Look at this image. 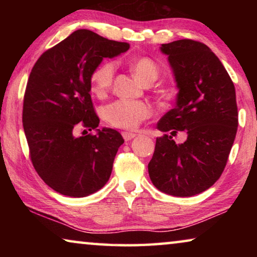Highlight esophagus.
Masks as SVG:
<instances>
[{"label": "esophagus", "instance_id": "obj_1", "mask_svg": "<svg viewBox=\"0 0 257 257\" xmlns=\"http://www.w3.org/2000/svg\"><path fill=\"white\" fill-rule=\"evenodd\" d=\"M122 137H123V139H124L125 142H129V141H132L133 138L136 137V134L129 133V132H123L122 133Z\"/></svg>", "mask_w": 257, "mask_h": 257}]
</instances>
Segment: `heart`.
I'll return each instance as SVG.
<instances>
[{
  "label": "heart",
  "mask_w": 257,
  "mask_h": 257,
  "mask_svg": "<svg viewBox=\"0 0 257 257\" xmlns=\"http://www.w3.org/2000/svg\"><path fill=\"white\" fill-rule=\"evenodd\" d=\"M130 69L135 77L144 85H151L160 75V69L150 58H138L130 63ZM115 64L112 61H105L94 69L90 75L92 92L102 97L111 88L114 79ZM152 115V107L145 102L118 99L108 104L103 110V116L108 123L115 128L133 130L143 121Z\"/></svg>",
  "instance_id": "heart-1"
}]
</instances>
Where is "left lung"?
Returning <instances> with one entry per match:
<instances>
[{
  "label": "left lung",
  "instance_id": "1",
  "mask_svg": "<svg viewBox=\"0 0 257 257\" xmlns=\"http://www.w3.org/2000/svg\"><path fill=\"white\" fill-rule=\"evenodd\" d=\"M179 92L175 108L161 118L149 173L159 190L188 197L206 190L222 175L236 138V89L223 64L210 47L193 40L162 44ZM185 131L176 145L172 137Z\"/></svg>",
  "mask_w": 257,
  "mask_h": 257
}]
</instances>
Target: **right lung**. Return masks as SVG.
Returning a JSON list of instances; mask_svg holds the SVG:
<instances>
[{"label":"right lung","mask_w":257,"mask_h":257,"mask_svg":"<svg viewBox=\"0 0 257 257\" xmlns=\"http://www.w3.org/2000/svg\"><path fill=\"white\" fill-rule=\"evenodd\" d=\"M129 47L79 29L44 52L32 69L23 108L29 156L38 176L60 194L88 196L111 176L124 141L114 129H97L90 75L104 58H114ZM79 127L98 134L77 138Z\"/></svg>","instance_id":"obj_1"}]
</instances>
